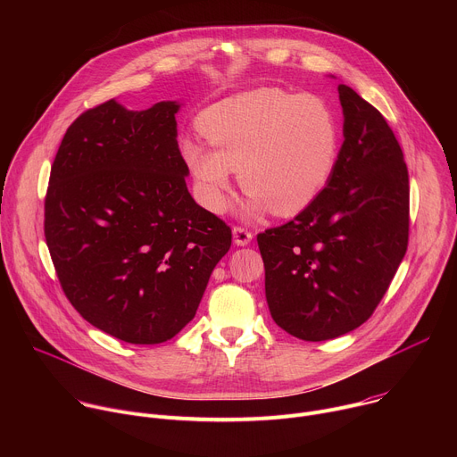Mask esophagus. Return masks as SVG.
Segmentation results:
<instances>
[{
    "instance_id": "34e87169",
    "label": "esophagus",
    "mask_w": 457,
    "mask_h": 457,
    "mask_svg": "<svg viewBox=\"0 0 457 457\" xmlns=\"http://www.w3.org/2000/svg\"><path fill=\"white\" fill-rule=\"evenodd\" d=\"M233 240L237 245H247L253 240V235L244 228H233Z\"/></svg>"
}]
</instances>
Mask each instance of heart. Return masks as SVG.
<instances>
[{
	"label": "heart",
	"instance_id": "b5f03b06",
	"mask_svg": "<svg viewBox=\"0 0 457 457\" xmlns=\"http://www.w3.org/2000/svg\"><path fill=\"white\" fill-rule=\"evenodd\" d=\"M199 128L212 148L187 137L180 154L212 213L226 212L238 171L249 191L244 219L295 215L318 197L338 157L337 119L314 96L256 88L210 106Z\"/></svg>",
	"mask_w": 457,
	"mask_h": 457
}]
</instances>
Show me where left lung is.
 <instances>
[{"mask_svg":"<svg viewBox=\"0 0 457 457\" xmlns=\"http://www.w3.org/2000/svg\"><path fill=\"white\" fill-rule=\"evenodd\" d=\"M344 145L318 197L256 237L266 300L278 328L333 340L374 312L409 244V171L383 115L338 85Z\"/></svg>","mask_w":457,"mask_h":457,"instance_id":"left-lung-1","label":"left lung"}]
</instances>
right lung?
Segmentation results:
<instances>
[{"label": "right lung", "mask_w": 457, "mask_h": 457, "mask_svg": "<svg viewBox=\"0 0 457 457\" xmlns=\"http://www.w3.org/2000/svg\"><path fill=\"white\" fill-rule=\"evenodd\" d=\"M179 101L110 99L64 134L45 199L61 287L103 333L134 345L173 338L197 312L231 229L187 191Z\"/></svg>", "instance_id": "1"}]
</instances>
